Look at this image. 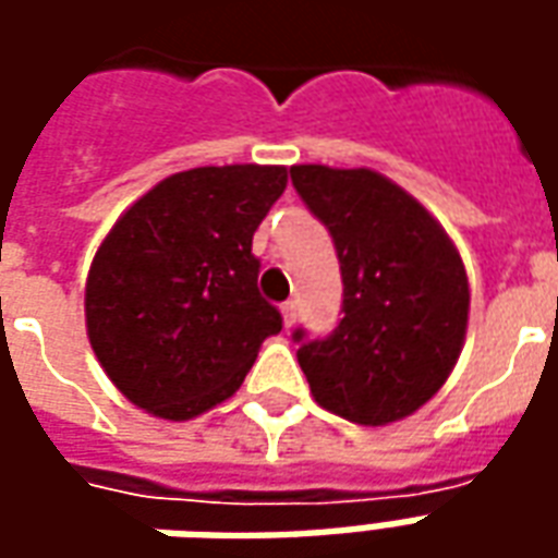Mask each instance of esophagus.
<instances>
[{
  "mask_svg": "<svg viewBox=\"0 0 558 558\" xmlns=\"http://www.w3.org/2000/svg\"><path fill=\"white\" fill-rule=\"evenodd\" d=\"M280 314H283V326L292 328L295 326V302H287L280 307Z\"/></svg>",
  "mask_w": 558,
  "mask_h": 558,
  "instance_id": "1",
  "label": "esophagus"
}]
</instances>
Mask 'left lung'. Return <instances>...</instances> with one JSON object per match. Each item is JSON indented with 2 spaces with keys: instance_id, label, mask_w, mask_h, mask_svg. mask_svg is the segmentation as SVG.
Wrapping results in <instances>:
<instances>
[{
  "instance_id": "left-lung-1",
  "label": "left lung",
  "mask_w": 558,
  "mask_h": 558,
  "mask_svg": "<svg viewBox=\"0 0 558 558\" xmlns=\"http://www.w3.org/2000/svg\"><path fill=\"white\" fill-rule=\"evenodd\" d=\"M290 175L331 232L343 278L340 326L323 340L292 335L311 395L367 427L407 418L445 386L463 350V259L442 223L379 172L299 163Z\"/></svg>"
}]
</instances>
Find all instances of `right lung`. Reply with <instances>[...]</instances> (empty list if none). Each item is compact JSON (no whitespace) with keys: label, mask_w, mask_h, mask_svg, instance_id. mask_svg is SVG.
<instances>
[{"label":"right lung","mask_w":558,"mask_h":558,"mask_svg":"<svg viewBox=\"0 0 558 558\" xmlns=\"http://www.w3.org/2000/svg\"><path fill=\"white\" fill-rule=\"evenodd\" d=\"M283 187L287 167H196L155 184L107 232L86 278V331L134 407L196 418L239 391L278 335L251 244Z\"/></svg>","instance_id":"1"}]
</instances>
